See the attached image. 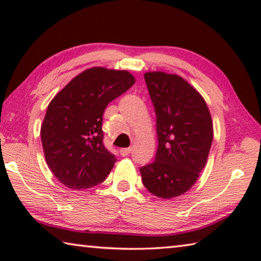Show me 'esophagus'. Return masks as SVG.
Here are the masks:
<instances>
[{"mask_svg": "<svg viewBox=\"0 0 261 261\" xmlns=\"http://www.w3.org/2000/svg\"><path fill=\"white\" fill-rule=\"evenodd\" d=\"M131 151H132V148L131 147H127V148H122L121 151H120V153H121L122 156H126V155H129V154L131 153Z\"/></svg>", "mask_w": 261, "mask_h": 261, "instance_id": "obj_1", "label": "esophagus"}]
</instances>
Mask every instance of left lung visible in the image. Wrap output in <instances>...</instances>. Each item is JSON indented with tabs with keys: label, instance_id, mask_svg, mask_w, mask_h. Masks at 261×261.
<instances>
[{
	"label": "left lung",
	"instance_id": "left-lung-1",
	"mask_svg": "<svg viewBox=\"0 0 261 261\" xmlns=\"http://www.w3.org/2000/svg\"><path fill=\"white\" fill-rule=\"evenodd\" d=\"M156 114L155 160L139 168L149 192L162 199L191 189L204 169L213 140L208 107L196 88L177 74H144Z\"/></svg>",
	"mask_w": 261,
	"mask_h": 261
}]
</instances>
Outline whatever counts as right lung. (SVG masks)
<instances>
[{
	"instance_id": "1",
	"label": "right lung",
	"mask_w": 261,
	"mask_h": 261,
	"mask_svg": "<svg viewBox=\"0 0 261 261\" xmlns=\"http://www.w3.org/2000/svg\"><path fill=\"white\" fill-rule=\"evenodd\" d=\"M135 82L125 70L91 68L48 105L41 125L43 153L51 173L65 187L90 189L109 175L116 158L103 145L102 115Z\"/></svg>"
}]
</instances>
